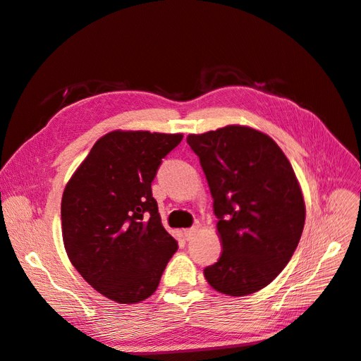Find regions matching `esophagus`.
<instances>
[{
    "label": "esophagus",
    "mask_w": 361,
    "mask_h": 361,
    "mask_svg": "<svg viewBox=\"0 0 361 361\" xmlns=\"http://www.w3.org/2000/svg\"><path fill=\"white\" fill-rule=\"evenodd\" d=\"M197 232H199L197 227L185 228V231H183V236H185V239H187V241H191V239H194L195 235H197Z\"/></svg>",
    "instance_id": "34e87169"
}]
</instances>
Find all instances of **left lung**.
Returning a JSON list of instances; mask_svg holds the SVG:
<instances>
[{
    "label": "left lung",
    "mask_w": 361,
    "mask_h": 361,
    "mask_svg": "<svg viewBox=\"0 0 361 361\" xmlns=\"http://www.w3.org/2000/svg\"><path fill=\"white\" fill-rule=\"evenodd\" d=\"M214 199L221 256L206 267L220 293L244 297L268 286L288 265L304 228L302 191L289 159L269 135L228 125L190 134Z\"/></svg>",
    "instance_id": "8db88e82"
}]
</instances>
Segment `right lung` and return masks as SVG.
I'll use <instances>...</instances> for the list:
<instances>
[{
  "label": "right lung",
  "mask_w": 361,
  "mask_h": 361,
  "mask_svg": "<svg viewBox=\"0 0 361 361\" xmlns=\"http://www.w3.org/2000/svg\"><path fill=\"white\" fill-rule=\"evenodd\" d=\"M182 134L113 130L96 141L61 197L63 243L89 285L120 304L149 298L178 243L152 197L162 158Z\"/></svg>",
  "instance_id": "obj_1"
}]
</instances>
